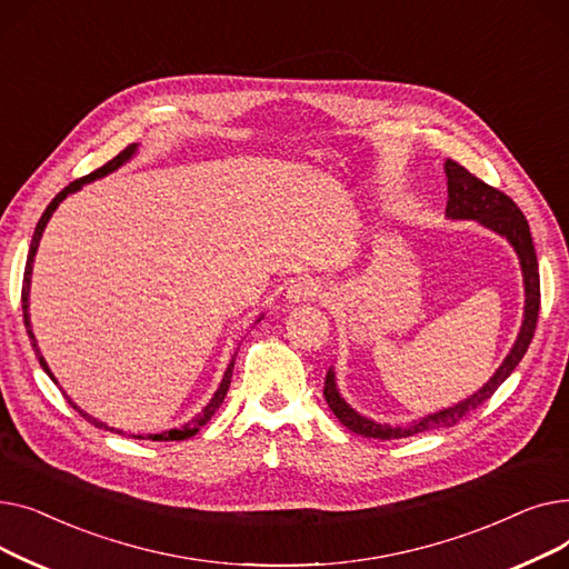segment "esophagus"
<instances>
[{
  "label": "esophagus",
  "mask_w": 569,
  "mask_h": 569,
  "mask_svg": "<svg viewBox=\"0 0 569 569\" xmlns=\"http://www.w3.org/2000/svg\"><path fill=\"white\" fill-rule=\"evenodd\" d=\"M322 288L318 281L313 279H300V281H292V286L288 288V300L290 302H309L320 297Z\"/></svg>",
  "instance_id": "obj_1"
}]
</instances>
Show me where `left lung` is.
I'll return each instance as SVG.
<instances>
[{
    "label": "left lung",
    "mask_w": 569,
    "mask_h": 569,
    "mask_svg": "<svg viewBox=\"0 0 569 569\" xmlns=\"http://www.w3.org/2000/svg\"><path fill=\"white\" fill-rule=\"evenodd\" d=\"M445 172H447V196H450V200H447V217L475 219V221L489 226L491 230H496L502 237L510 239V244L519 253L521 269H523V283H526V316H523L521 332H519L517 343L510 350V355L505 357V362L500 365V369L493 373V378L482 387L480 392L472 395L470 399H466L457 406H452V408L440 410V412L429 415V417H422L420 422H412L410 427L378 425V422L367 420V417H362V415H357L339 397L332 369L327 371L325 387H322L327 406L332 408V412L339 417V422L343 427H348L350 431L360 433L365 438L395 440V438H408L412 433H422V431H429V429H445V427L459 425L468 412H472L475 408H480L485 401H489L493 397V392L505 382V378L517 369V365L521 362V357L526 355V350H528V346L535 337L537 316H540V269H537V256H535L530 228H528V221H526L523 212L510 196H505L500 189L482 182L480 177H475L472 172H468L461 163L450 159L445 163Z\"/></svg>",
    "instance_id": "1"
}]
</instances>
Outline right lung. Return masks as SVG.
I'll use <instances>...</instances> for the list:
<instances>
[{
  "label": "right lung",
  "instance_id": "obj_1",
  "mask_svg": "<svg viewBox=\"0 0 569 569\" xmlns=\"http://www.w3.org/2000/svg\"><path fill=\"white\" fill-rule=\"evenodd\" d=\"M136 152V142L133 144H129L127 149H122V152H119L114 159H110L106 166H101V168H97L94 172H89V174H84V177H80V179H76V182H71L67 189H62L59 191L54 198H52V202L46 207V212L41 214V219H39V223H37V230H34V237H32V244H29V253H27V264H24V277H22V295H20V300H22V318H24V327H27V335H29V341H32V348H34V352H37V357H39V365L43 367V371L54 380V376L50 373V369H48V365H46V360L41 357V352H39V348H37V339H34V335H32V325H29V313H27V307H29V302H27V297H29V277H32V262H34V256H37V249H39V239H41V232H43V228H46V223H48V219L52 217V212L57 209V204L62 202L69 193H73V191H78L84 182H89V179H97V177H103V174H108V172H112L114 168H119L122 166L131 154ZM232 367H234V357L230 360V365H228V371H226V376H223V380H221V387L217 390V395H214V399L209 401L207 406H204V410L198 415V417H193V420L189 422V425H184V427H179V429H172V431H163V433H149V436H133V438H147V440H159V442H168V440H187V438H191V436H196L209 420H212V415L219 410V406L223 403V399H226V392H228V387H230V378H232ZM57 382V380H54ZM69 399V397H67ZM69 403L84 417L87 422H92L94 427H99V429H106V431H112V433H122V431H117V429H110L108 425H103V422H97V420H92V417L89 415H84L71 399H69Z\"/></svg>",
  "mask_w": 569,
  "mask_h": 569
}]
</instances>
